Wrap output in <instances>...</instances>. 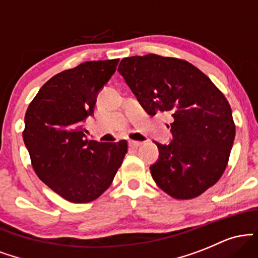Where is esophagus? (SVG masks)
<instances>
[{
	"label": "esophagus",
	"instance_id": "obj_1",
	"mask_svg": "<svg viewBox=\"0 0 258 258\" xmlns=\"http://www.w3.org/2000/svg\"><path fill=\"white\" fill-rule=\"evenodd\" d=\"M128 144H130V147H132V148H138V147H141V146H142V142H137V141H128Z\"/></svg>",
	"mask_w": 258,
	"mask_h": 258
}]
</instances>
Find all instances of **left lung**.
I'll list each match as a JSON object with an SVG mask.
<instances>
[{
    "label": "left lung",
    "mask_w": 258,
    "mask_h": 258,
    "mask_svg": "<svg viewBox=\"0 0 258 258\" xmlns=\"http://www.w3.org/2000/svg\"><path fill=\"white\" fill-rule=\"evenodd\" d=\"M148 114H165L172 141L150 166L160 189L174 199L199 197L226 170L235 137L224 94L189 61L158 54L127 57L117 69Z\"/></svg>",
    "instance_id": "left-lung-1"
}]
</instances>
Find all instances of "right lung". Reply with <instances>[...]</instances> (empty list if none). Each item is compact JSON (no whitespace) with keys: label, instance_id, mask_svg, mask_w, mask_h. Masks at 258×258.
Instances as JSON below:
<instances>
[{"label":"right lung","instance_id":"right-lung-1","mask_svg":"<svg viewBox=\"0 0 258 258\" xmlns=\"http://www.w3.org/2000/svg\"><path fill=\"white\" fill-rule=\"evenodd\" d=\"M119 59L92 60L57 74L40 88L25 114L23 139L37 177L65 200L90 203L110 186L127 142L85 138L84 121Z\"/></svg>","mask_w":258,"mask_h":258}]
</instances>
